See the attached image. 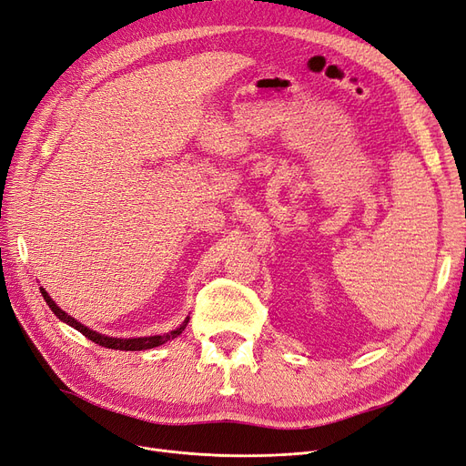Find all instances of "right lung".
<instances>
[{
    "instance_id": "obj_1",
    "label": "right lung",
    "mask_w": 466,
    "mask_h": 466,
    "mask_svg": "<svg viewBox=\"0 0 466 466\" xmlns=\"http://www.w3.org/2000/svg\"><path fill=\"white\" fill-rule=\"evenodd\" d=\"M40 291H42L44 300L47 302V307L52 309V312L61 319V322L69 324L71 328H75L76 331H80V333H83L85 337H88L90 341L98 343V345H102V347H106V349H117V350H147V349H154V347L164 345V343H166V341H169V339H175V337L181 335V333L185 331V328H187V324H188V318H187L185 322H183L177 329H173V331L164 333V335L133 337V339H117V337H107V335H102V333H98V331H92V329H90V328H86L85 324L76 322V319H75L73 316H69L67 312H63V310L57 307V304L52 300V297L46 293V289H42V287H40Z\"/></svg>"
}]
</instances>
